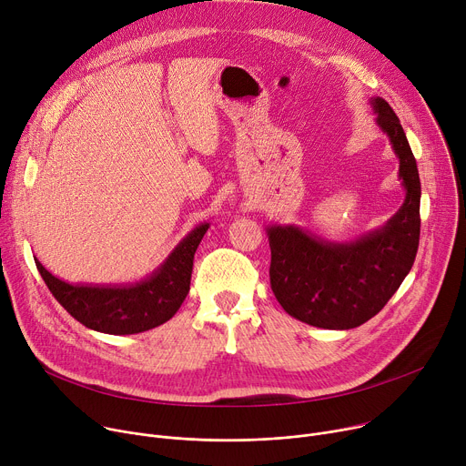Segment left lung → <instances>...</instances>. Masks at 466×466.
Instances as JSON below:
<instances>
[{
    "label": "left lung",
    "mask_w": 466,
    "mask_h": 466,
    "mask_svg": "<svg viewBox=\"0 0 466 466\" xmlns=\"http://www.w3.org/2000/svg\"><path fill=\"white\" fill-rule=\"evenodd\" d=\"M379 130L400 159L405 200L380 228L353 241H329L295 225H269V280L282 309L321 329H353L383 309L409 275L420 239L416 159L387 100H370Z\"/></svg>",
    "instance_id": "left-lung-1"
}]
</instances>
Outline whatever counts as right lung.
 I'll return each instance as SVG.
<instances>
[{
  "label": "right lung",
  "mask_w": 466,
  "mask_h": 466,
  "mask_svg": "<svg viewBox=\"0 0 466 466\" xmlns=\"http://www.w3.org/2000/svg\"><path fill=\"white\" fill-rule=\"evenodd\" d=\"M209 223L197 225L147 279L132 284H70L36 258V269L61 307L87 329L137 334L159 327L182 307L191 284L195 250Z\"/></svg>",
  "instance_id": "right-lung-1"
}]
</instances>
